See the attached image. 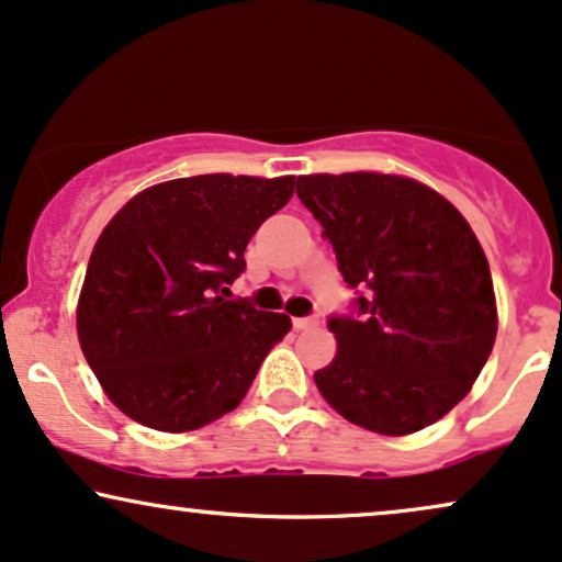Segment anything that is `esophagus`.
I'll return each instance as SVG.
<instances>
[{
	"mask_svg": "<svg viewBox=\"0 0 562 562\" xmlns=\"http://www.w3.org/2000/svg\"><path fill=\"white\" fill-rule=\"evenodd\" d=\"M293 327L303 333V329H316L319 327V319L316 316H301V319H293Z\"/></svg>",
	"mask_w": 562,
	"mask_h": 562,
	"instance_id": "obj_1",
	"label": "esophagus"
}]
</instances>
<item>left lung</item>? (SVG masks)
Wrapping results in <instances>:
<instances>
[{
    "instance_id": "obj_1",
    "label": "left lung",
    "mask_w": 562,
    "mask_h": 562,
    "mask_svg": "<svg viewBox=\"0 0 562 562\" xmlns=\"http://www.w3.org/2000/svg\"><path fill=\"white\" fill-rule=\"evenodd\" d=\"M299 199L348 285L367 293L358 319H329L337 353L314 374L322 397L376 435L439 422L474 387L497 335L474 229L445 195L403 175H301Z\"/></svg>"
}]
</instances>
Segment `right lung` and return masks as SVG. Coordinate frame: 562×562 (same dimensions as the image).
<instances>
[{
	"label": "right lung",
	"mask_w": 562,
	"mask_h": 562,
	"mask_svg": "<svg viewBox=\"0 0 562 562\" xmlns=\"http://www.w3.org/2000/svg\"><path fill=\"white\" fill-rule=\"evenodd\" d=\"M295 178L195 175L135 193L101 229L78 340L106 397L148 429L193 431L235 411L290 316L227 301L248 240Z\"/></svg>",
	"instance_id": "right-lung-1"
}]
</instances>
